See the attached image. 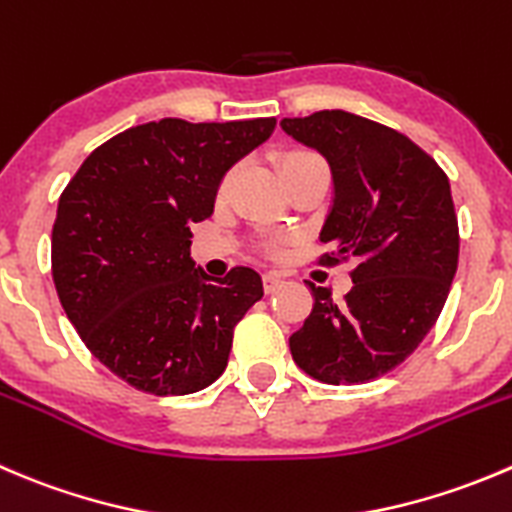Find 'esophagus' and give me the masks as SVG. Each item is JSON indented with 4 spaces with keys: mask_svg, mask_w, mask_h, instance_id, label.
<instances>
[{
    "mask_svg": "<svg viewBox=\"0 0 512 512\" xmlns=\"http://www.w3.org/2000/svg\"><path fill=\"white\" fill-rule=\"evenodd\" d=\"M262 282H265V292H275L277 287L282 285V277L277 272H265L262 275Z\"/></svg>",
    "mask_w": 512,
    "mask_h": 512,
    "instance_id": "esophagus-1",
    "label": "esophagus"
}]
</instances>
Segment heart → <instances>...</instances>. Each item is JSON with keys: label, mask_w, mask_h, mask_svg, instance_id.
I'll use <instances>...</instances> for the list:
<instances>
[{"label": "heart", "mask_w": 512, "mask_h": 512, "mask_svg": "<svg viewBox=\"0 0 512 512\" xmlns=\"http://www.w3.org/2000/svg\"><path fill=\"white\" fill-rule=\"evenodd\" d=\"M302 160H317V155H315V152H305V150L287 152V155L282 157V165H280V167H285V165H292V162H302ZM227 182H230V177H227V180L222 182V190H225V187H227Z\"/></svg>", "instance_id": "obj_1"}]
</instances>
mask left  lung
<instances>
[{"label": "left lung", "mask_w": 512, "mask_h": 512, "mask_svg": "<svg viewBox=\"0 0 512 512\" xmlns=\"http://www.w3.org/2000/svg\"><path fill=\"white\" fill-rule=\"evenodd\" d=\"M280 124L325 155L335 180L320 232L332 252L317 262L355 260L342 302L310 282L315 305L292 357L330 385L375 380L418 350L448 300L460 252L448 175L403 132L342 109Z\"/></svg>", "instance_id": "8db88e82"}]
</instances>
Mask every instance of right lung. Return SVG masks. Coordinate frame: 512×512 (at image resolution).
Here are the masks:
<instances>
[{
  "label": "right lung",
  "instance_id": "obj_1",
  "mask_svg": "<svg viewBox=\"0 0 512 512\" xmlns=\"http://www.w3.org/2000/svg\"><path fill=\"white\" fill-rule=\"evenodd\" d=\"M275 124H137L99 145L59 195V302L87 350L132 388L190 395L227 367L235 325L262 297V277L245 265L220 280L195 270L190 225L212 215L225 172Z\"/></svg>",
  "mask_w": 512,
  "mask_h": 512
}]
</instances>
